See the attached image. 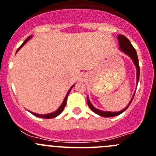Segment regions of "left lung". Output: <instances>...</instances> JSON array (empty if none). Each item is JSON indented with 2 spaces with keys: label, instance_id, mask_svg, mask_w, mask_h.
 I'll use <instances>...</instances> for the list:
<instances>
[{
  "label": "left lung",
  "instance_id": "1",
  "mask_svg": "<svg viewBox=\"0 0 156 156\" xmlns=\"http://www.w3.org/2000/svg\"><path fill=\"white\" fill-rule=\"evenodd\" d=\"M118 40H119V48L121 51H122L123 52H125L126 55H128L129 57L132 59L133 62L134 63L135 67L136 69V84H138V81H139V78H140V67H139V62H138V57L137 54H136V50L133 48V46L132 45V44L130 43V41H129V39L126 37L123 36V35L119 34L118 35ZM135 93L133 96L132 99H131L129 104L127 105V107L126 108H124L123 110L120 111V112H103V111L98 110L96 108L93 106V104L90 103L89 100V97H87V104L89 105V107L90 108L92 111L93 112H95L96 114L99 115L103 116V117H114V116H117L120 114L122 113L123 112H125L126 110L128 107L129 106V104L132 102L133 99L134 97Z\"/></svg>",
  "mask_w": 156,
  "mask_h": 156
}]
</instances>
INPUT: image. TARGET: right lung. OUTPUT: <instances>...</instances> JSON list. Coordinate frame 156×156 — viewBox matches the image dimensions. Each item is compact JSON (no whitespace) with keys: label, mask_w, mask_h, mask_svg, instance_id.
<instances>
[{"label":"right lung","mask_w":156,"mask_h":156,"mask_svg":"<svg viewBox=\"0 0 156 156\" xmlns=\"http://www.w3.org/2000/svg\"><path fill=\"white\" fill-rule=\"evenodd\" d=\"M31 37H32V36H30V37H28L27 38L25 41H24V42L23 43V44H22V45L20 46V48H18V50H17V52H18L19 50L20 49V48H21V47H23V46L24 44H26V43L28 41H29L30 39L31 38ZM74 86V85H73V86H71V87H70V89H69V91L67 92V95H66V97H65V98H64V100H63V103H62V104H61V105H60V107H59V108H58L57 110L55 111V112H52V113L45 114V115H39V114L34 113V112H30V113L32 114V115H34L37 116V117H39V118H42V119H53V118H55V117H56V116H58V115H60V114H61V112L63 111V109H64L65 106H66V104H67V97H68V94H69V93H70V90H71V89H72L73 86Z\"/></svg>","instance_id":"obj_1"}]
</instances>
